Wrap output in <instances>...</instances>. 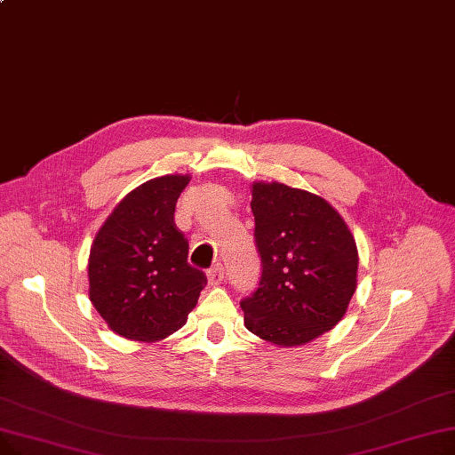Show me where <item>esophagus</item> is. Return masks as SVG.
Listing matches in <instances>:
<instances>
[{
    "mask_svg": "<svg viewBox=\"0 0 455 455\" xmlns=\"http://www.w3.org/2000/svg\"><path fill=\"white\" fill-rule=\"evenodd\" d=\"M225 279V273H223V266L221 264H215L212 269H208V283L212 286H220Z\"/></svg>",
    "mask_w": 455,
    "mask_h": 455,
    "instance_id": "obj_1",
    "label": "esophagus"
}]
</instances>
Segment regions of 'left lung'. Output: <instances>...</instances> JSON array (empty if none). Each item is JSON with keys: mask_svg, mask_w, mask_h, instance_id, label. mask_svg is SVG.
<instances>
[{"mask_svg": "<svg viewBox=\"0 0 455 455\" xmlns=\"http://www.w3.org/2000/svg\"><path fill=\"white\" fill-rule=\"evenodd\" d=\"M262 279L242 301L245 327L295 347L337 325L357 290L359 252L342 215L323 196L281 182H252Z\"/></svg>", "mask_w": 455, "mask_h": 455, "instance_id": "1", "label": "left lung"}]
</instances>
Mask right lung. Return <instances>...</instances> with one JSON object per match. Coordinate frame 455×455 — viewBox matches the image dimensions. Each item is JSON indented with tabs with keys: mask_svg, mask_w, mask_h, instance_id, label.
I'll use <instances>...</instances> for the list:
<instances>
[{
	"mask_svg": "<svg viewBox=\"0 0 455 455\" xmlns=\"http://www.w3.org/2000/svg\"><path fill=\"white\" fill-rule=\"evenodd\" d=\"M189 174L157 176L132 189L96 232L89 254V299L108 327L135 342L179 331L199 301L206 275L188 264L174 208Z\"/></svg>",
	"mask_w": 455,
	"mask_h": 455,
	"instance_id": "add662e5",
	"label": "right lung"
}]
</instances>
